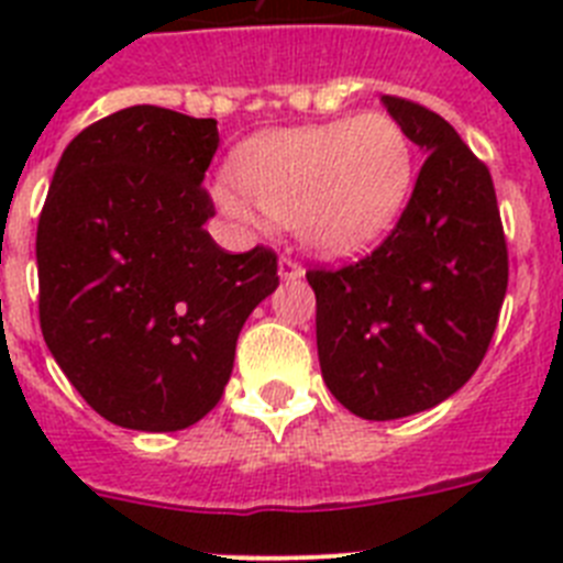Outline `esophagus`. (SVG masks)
<instances>
[{
	"label": "esophagus",
	"mask_w": 563,
	"mask_h": 563,
	"mask_svg": "<svg viewBox=\"0 0 563 563\" xmlns=\"http://www.w3.org/2000/svg\"><path fill=\"white\" fill-rule=\"evenodd\" d=\"M278 276H282V282H298L305 276V267L292 262V258H278Z\"/></svg>",
	"instance_id": "obj_1"
}]
</instances>
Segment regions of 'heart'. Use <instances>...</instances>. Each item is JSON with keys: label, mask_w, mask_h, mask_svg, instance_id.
Masks as SVG:
<instances>
[{"label": "heart", "mask_w": 563, "mask_h": 563, "mask_svg": "<svg viewBox=\"0 0 563 563\" xmlns=\"http://www.w3.org/2000/svg\"><path fill=\"white\" fill-rule=\"evenodd\" d=\"M233 186L217 206L239 222L262 213L290 222L301 245L330 258L357 256L395 228L415 183L406 129L383 112L256 134L228 163Z\"/></svg>", "instance_id": "obj_1"}]
</instances>
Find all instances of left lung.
Returning a JSON list of instances; mask_svg holds the SVG:
<instances>
[{"instance_id": "8db88e82", "label": "left lung", "mask_w": 563, "mask_h": 563, "mask_svg": "<svg viewBox=\"0 0 563 563\" xmlns=\"http://www.w3.org/2000/svg\"><path fill=\"white\" fill-rule=\"evenodd\" d=\"M426 163L372 256L310 271L327 389L363 420H400L460 391L487 352L507 290L490 172L445 118L383 96Z\"/></svg>"}]
</instances>
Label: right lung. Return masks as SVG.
<instances>
[{
	"label": "right lung",
	"mask_w": 563,
	"mask_h": 563,
	"mask_svg": "<svg viewBox=\"0 0 563 563\" xmlns=\"http://www.w3.org/2000/svg\"><path fill=\"white\" fill-rule=\"evenodd\" d=\"M213 118L129 107L64 148L38 217L47 350L103 420L180 431L220 402L247 316L278 287L265 247L225 253L206 222Z\"/></svg>",
	"instance_id": "add662e5"
}]
</instances>
